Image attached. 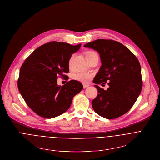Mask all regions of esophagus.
<instances>
[{"instance_id": "esophagus-1", "label": "esophagus", "mask_w": 160, "mask_h": 160, "mask_svg": "<svg viewBox=\"0 0 160 160\" xmlns=\"http://www.w3.org/2000/svg\"><path fill=\"white\" fill-rule=\"evenodd\" d=\"M90 85L89 84H85V83H83V87L84 88H87V87H88Z\"/></svg>"}]
</instances>
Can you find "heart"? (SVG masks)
Returning <instances> with one entry per match:
<instances>
[{
    "mask_svg": "<svg viewBox=\"0 0 160 160\" xmlns=\"http://www.w3.org/2000/svg\"><path fill=\"white\" fill-rule=\"evenodd\" d=\"M95 52H93V51H88L86 53V57L93 54V53H95ZM73 59H74V55H72L70 57L69 60H68V65L70 66L71 65V64H72ZM92 78V74L90 72H79V73L75 74L73 76L74 79L80 81L81 82H84V83L89 82L90 81Z\"/></svg>",
    "mask_w": 160,
    "mask_h": 160,
    "instance_id": "obj_1",
    "label": "heart"
}]
</instances>
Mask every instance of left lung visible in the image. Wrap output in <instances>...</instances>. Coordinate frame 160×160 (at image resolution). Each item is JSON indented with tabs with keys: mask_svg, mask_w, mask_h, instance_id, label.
Returning a JSON list of instances; mask_svg holds the SVG:
<instances>
[{
	"mask_svg": "<svg viewBox=\"0 0 160 160\" xmlns=\"http://www.w3.org/2000/svg\"><path fill=\"white\" fill-rule=\"evenodd\" d=\"M84 47L97 51L102 63L93 80L98 90L97 97L92 102L93 110L107 119L125 114L132 108L142 88L138 59L126 46L112 40L97 39ZM107 81V91L97 85Z\"/></svg>",
	"mask_w": 160,
	"mask_h": 160,
	"instance_id": "1",
	"label": "left lung"
}]
</instances>
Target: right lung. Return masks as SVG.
I'll list each match as a JSON object with an SVG mask.
<instances>
[{"mask_svg":"<svg viewBox=\"0 0 160 160\" xmlns=\"http://www.w3.org/2000/svg\"><path fill=\"white\" fill-rule=\"evenodd\" d=\"M81 46L50 42L35 49L22 65L18 87L28 107L37 114L48 119L62 114L82 90V84L76 80L63 86L57 84L58 77L68 72L69 58Z\"/></svg>","mask_w":160,"mask_h":160,"instance_id":"add662e5","label":"right lung"}]
</instances>
